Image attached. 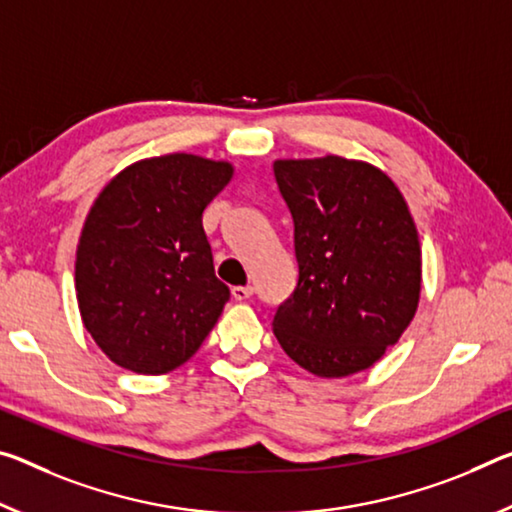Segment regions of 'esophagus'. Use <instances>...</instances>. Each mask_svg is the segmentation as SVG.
<instances>
[{
  "label": "esophagus",
  "mask_w": 512,
  "mask_h": 512,
  "mask_svg": "<svg viewBox=\"0 0 512 512\" xmlns=\"http://www.w3.org/2000/svg\"><path fill=\"white\" fill-rule=\"evenodd\" d=\"M232 296H234V300H248L250 296H253V287H250V285L232 287Z\"/></svg>",
  "instance_id": "34e87169"
}]
</instances>
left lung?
<instances>
[{
  "label": "left lung",
  "instance_id": "8db88e82",
  "mask_svg": "<svg viewBox=\"0 0 512 512\" xmlns=\"http://www.w3.org/2000/svg\"><path fill=\"white\" fill-rule=\"evenodd\" d=\"M291 218L298 285L278 307L273 335L319 378L364 371L399 342L421 294L417 225L389 175L326 154L275 159Z\"/></svg>",
  "mask_w": 512,
  "mask_h": 512
}]
</instances>
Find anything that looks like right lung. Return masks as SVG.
Wrapping results in <instances>:
<instances>
[{
	"label": "right lung",
	"instance_id": "add662e5",
	"mask_svg": "<svg viewBox=\"0 0 512 512\" xmlns=\"http://www.w3.org/2000/svg\"><path fill=\"white\" fill-rule=\"evenodd\" d=\"M230 161L173 152L113 177L88 212L75 259L84 328L107 358L159 376L198 351L230 300L214 273L202 212Z\"/></svg>",
	"mask_w": 512,
	"mask_h": 512
}]
</instances>
